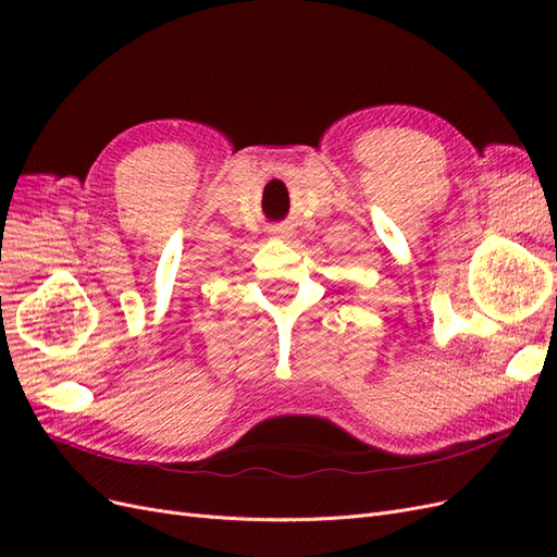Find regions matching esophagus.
Masks as SVG:
<instances>
[{"label": "esophagus", "mask_w": 557, "mask_h": 557, "mask_svg": "<svg viewBox=\"0 0 557 557\" xmlns=\"http://www.w3.org/2000/svg\"><path fill=\"white\" fill-rule=\"evenodd\" d=\"M272 239H276V242H288V239H290V230H288V227H276V230H272Z\"/></svg>", "instance_id": "1"}]
</instances>
